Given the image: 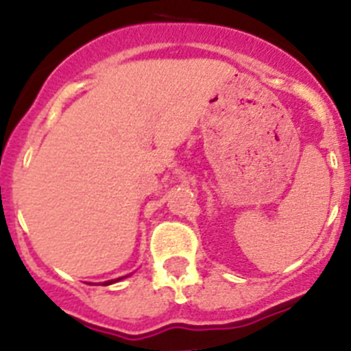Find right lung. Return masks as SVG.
<instances>
[{
    "instance_id": "right-lung-1",
    "label": "right lung",
    "mask_w": 351,
    "mask_h": 351,
    "mask_svg": "<svg viewBox=\"0 0 351 351\" xmlns=\"http://www.w3.org/2000/svg\"><path fill=\"white\" fill-rule=\"evenodd\" d=\"M119 280H123V278H119ZM119 280H112V281H105L104 285H112V283H116V281H119Z\"/></svg>"
}]
</instances>
